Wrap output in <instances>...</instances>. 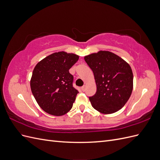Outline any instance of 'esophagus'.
I'll return each instance as SVG.
<instances>
[{
    "label": "esophagus",
    "instance_id": "1",
    "mask_svg": "<svg viewBox=\"0 0 160 160\" xmlns=\"http://www.w3.org/2000/svg\"><path fill=\"white\" fill-rule=\"evenodd\" d=\"M85 88H86V86H85V85H83V86L81 88V89H82V90H83V91H85Z\"/></svg>",
    "mask_w": 160,
    "mask_h": 160
}]
</instances>
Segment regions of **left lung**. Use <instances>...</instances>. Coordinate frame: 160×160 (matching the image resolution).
Listing matches in <instances>:
<instances>
[{"label":"left lung","mask_w":160,"mask_h":160,"mask_svg":"<svg viewBox=\"0 0 160 160\" xmlns=\"http://www.w3.org/2000/svg\"><path fill=\"white\" fill-rule=\"evenodd\" d=\"M93 72L97 91L89 97L93 108L104 114L122 109L133 90V72L126 61L114 53L100 51L84 57Z\"/></svg>","instance_id":"obj_1"}]
</instances>
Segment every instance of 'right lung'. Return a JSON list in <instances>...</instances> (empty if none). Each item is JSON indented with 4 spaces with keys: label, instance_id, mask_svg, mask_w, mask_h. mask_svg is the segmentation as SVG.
I'll use <instances>...</instances> for the list:
<instances>
[{
    "label": "right lung",
    "instance_id": "right-lung-1",
    "mask_svg": "<svg viewBox=\"0 0 160 160\" xmlns=\"http://www.w3.org/2000/svg\"><path fill=\"white\" fill-rule=\"evenodd\" d=\"M79 56L64 51L54 52L38 62L31 79L32 93L47 113L61 116L72 107L79 91L72 87L73 76L69 71Z\"/></svg>",
    "mask_w": 160,
    "mask_h": 160
}]
</instances>
